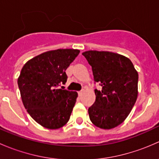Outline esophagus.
<instances>
[{
    "instance_id": "1",
    "label": "esophagus",
    "mask_w": 159,
    "mask_h": 159,
    "mask_svg": "<svg viewBox=\"0 0 159 159\" xmlns=\"http://www.w3.org/2000/svg\"><path fill=\"white\" fill-rule=\"evenodd\" d=\"M83 91H84V90H81V91H78V95L81 96V94H82V93H83Z\"/></svg>"
}]
</instances>
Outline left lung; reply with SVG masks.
Instances as JSON below:
<instances>
[{"label":"left lung","instance_id":"1","mask_svg":"<svg viewBox=\"0 0 159 159\" xmlns=\"http://www.w3.org/2000/svg\"><path fill=\"white\" fill-rule=\"evenodd\" d=\"M92 68L96 99L89 108L91 122L102 129H111L129 116L138 97L139 74L129 58L111 51L82 53Z\"/></svg>","mask_w":159,"mask_h":159}]
</instances>
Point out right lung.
<instances>
[{"mask_svg": "<svg viewBox=\"0 0 159 159\" xmlns=\"http://www.w3.org/2000/svg\"><path fill=\"white\" fill-rule=\"evenodd\" d=\"M79 52L77 49L46 51L22 68L17 84L23 105L31 118L46 129H60L69 120L78 93L58 86L67 81L65 70Z\"/></svg>", "mask_w": 159, "mask_h": 159, "instance_id": "obj_1", "label": "right lung"}]
</instances>
